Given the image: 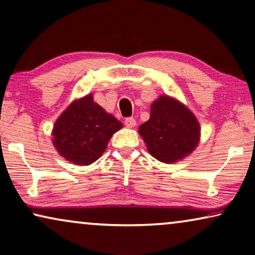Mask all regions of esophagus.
<instances>
[{
	"instance_id": "obj_1",
	"label": "esophagus",
	"mask_w": 255,
	"mask_h": 255,
	"mask_svg": "<svg viewBox=\"0 0 255 255\" xmlns=\"http://www.w3.org/2000/svg\"><path fill=\"white\" fill-rule=\"evenodd\" d=\"M125 125H127V128H134L137 125V122L133 117H128L125 120Z\"/></svg>"
}]
</instances>
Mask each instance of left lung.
Wrapping results in <instances>:
<instances>
[{"instance_id": "8db88e82", "label": "left lung", "mask_w": 255, "mask_h": 255, "mask_svg": "<svg viewBox=\"0 0 255 255\" xmlns=\"http://www.w3.org/2000/svg\"><path fill=\"white\" fill-rule=\"evenodd\" d=\"M149 154L159 161L173 163L182 160L200 141V123L179 101L160 96L151 106L149 120L139 127Z\"/></svg>"}]
</instances>
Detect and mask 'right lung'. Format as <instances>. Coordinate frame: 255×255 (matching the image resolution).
Listing matches in <instances>:
<instances>
[{
  "instance_id": "add662e5",
  "label": "right lung",
  "mask_w": 255,
  "mask_h": 255,
  "mask_svg": "<svg viewBox=\"0 0 255 255\" xmlns=\"http://www.w3.org/2000/svg\"><path fill=\"white\" fill-rule=\"evenodd\" d=\"M123 124L89 94L73 102L55 122L52 135L59 154L76 165H90L106 151L108 142Z\"/></svg>"
}]
</instances>
